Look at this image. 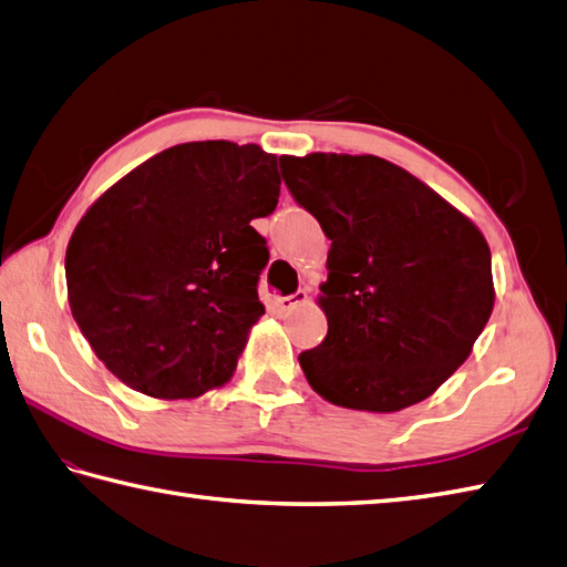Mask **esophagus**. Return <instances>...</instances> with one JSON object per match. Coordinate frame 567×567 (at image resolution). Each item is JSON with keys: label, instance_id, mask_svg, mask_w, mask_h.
<instances>
[{"label": "esophagus", "instance_id": "1", "mask_svg": "<svg viewBox=\"0 0 567 567\" xmlns=\"http://www.w3.org/2000/svg\"><path fill=\"white\" fill-rule=\"evenodd\" d=\"M307 302V292L305 290H297L295 295H287V297H275V307L277 311H290L292 307Z\"/></svg>", "mask_w": 567, "mask_h": 567}]
</instances>
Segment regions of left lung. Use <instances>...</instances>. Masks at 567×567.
I'll list each match as a JSON object with an SVG mask.
<instances>
[{"label": "left lung", "mask_w": 567, "mask_h": 567, "mask_svg": "<svg viewBox=\"0 0 567 567\" xmlns=\"http://www.w3.org/2000/svg\"><path fill=\"white\" fill-rule=\"evenodd\" d=\"M299 207L331 238L321 307L329 333L299 353L329 402L400 412L465 363L495 305L477 226L375 155H282Z\"/></svg>", "instance_id": "obj_1"}]
</instances>
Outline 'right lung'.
Listing matches in <instances>:
<instances>
[{
    "label": "right lung",
    "mask_w": 567,
    "mask_h": 567,
    "mask_svg": "<svg viewBox=\"0 0 567 567\" xmlns=\"http://www.w3.org/2000/svg\"><path fill=\"white\" fill-rule=\"evenodd\" d=\"M277 197L275 155L195 141L138 165L82 216L65 256L68 302L131 390L183 400L231 378L265 315L270 252L250 224Z\"/></svg>",
    "instance_id": "right-lung-1"
}]
</instances>
